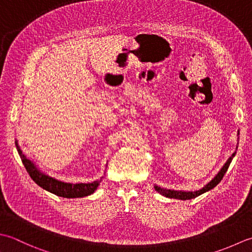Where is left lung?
Instances as JSON below:
<instances>
[{
	"label": "left lung",
	"instance_id": "8db88e82",
	"mask_svg": "<svg viewBox=\"0 0 252 252\" xmlns=\"http://www.w3.org/2000/svg\"><path fill=\"white\" fill-rule=\"evenodd\" d=\"M235 155H236V152L233 153V156L229 158V160L223 166V168L220 169V172L218 174V175L215 176V178L212 179V181L210 182L204 188L200 189V190H197V191H194V192H192V191H177V190H171V189H164V188L158 187V186H156V190L158 192H160L161 194H163V196L167 197V198H175V199H181V200H189V199L196 198V197L200 196V194H201V193L210 190V189L214 188L220 181H222L224 175H225V173L227 172V169L229 167V164H230V162H232Z\"/></svg>",
	"mask_w": 252,
	"mask_h": 252
}]
</instances>
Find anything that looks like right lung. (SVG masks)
I'll return each instance as SVG.
<instances>
[{
	"instance_id": "obj_1",
	"label": "right lung",
	"mask_w": 252,
	"mask_h": 252,
	"mask_svg": "<svg viewBox=\"0 0 252 252\" xmlns=\"http://www.w3.org/2000/svg\"><path fill=\"white\" fill-rule=\"evenodd\" d=\"M15 143H16L18 155L20 158H22V162L24 164V166L26 167V171L28 172L29 176L32 178V181L37 185H39L40 187H42L45 190L56 194V196L63 198H81L89 196V194L94 192L96 187L99 186V184L101 183V181H96L91 184H68L60 182L58 179L45 175V174L41 173L39 169L35 167V165L32 161L28 160V158L23 155V151L20 150L17 141Z\"/></svg>"
}]
</instances>
